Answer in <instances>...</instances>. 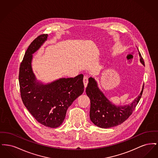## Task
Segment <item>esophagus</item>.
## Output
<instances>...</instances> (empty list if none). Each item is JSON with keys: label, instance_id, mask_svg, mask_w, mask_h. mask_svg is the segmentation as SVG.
<instances>
[{"label": "esophagus", "instance_id": "obj_1", "mask_svg": "<svg viewBox=\"0 0 158 158\" xmlns=\"http://www.w3.org/2000/svg\"><path fill=\"white\" fill-rule=\"evenodd\" d=\"M83 83H84V86H85V88L87 86V85H88V77L87 76H84L83 77Z\"/></svg>", "mask_w": 158, "mask_h": 158}]
</instances>
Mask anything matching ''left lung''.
I'll use <instances>...</instances> for the list:
<instances>
[{
	"label": "left lung",
	"instance_id": "8db88e82",
	"mask_svg": "<svg viewBox=\"0 0 158 158\" xmlns=\"http://www.w3.org/2000/svg\"><path fill=\"white\" fill-rule=\"evenodd\" d=\"M140 62L144 65L141 54L139 52ZM86 93L90 100V120L99 127H113L120 125L131 115L142 97L144 85L140 94L130 105L116 106L114 105L98 88L94 78H89Z\"/></svg>",
	"mask_w": 158,
	"mask_h": 158
}]
</instances>
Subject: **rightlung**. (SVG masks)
<instances>
[{
    "mask_svg": "<svg viewBox=\"0 0 158 158\" xmlns=\"http://www.w3.org/2000/svg\"><path fill=\"white\" fill-rule=\"evenodd\" d=\"M47 34L38 36L29 45L20 64L19 83L23 103L35 119L46 127H59L68 108L84 90L82 74L61 78L44 85L37 82L32 67V54L47 40Z\"/></svg>",
    "mask_w": 158,
    "mask_h": 158,
    "instance_id": "1",
    "label": "right lung"
}]
</instances>
